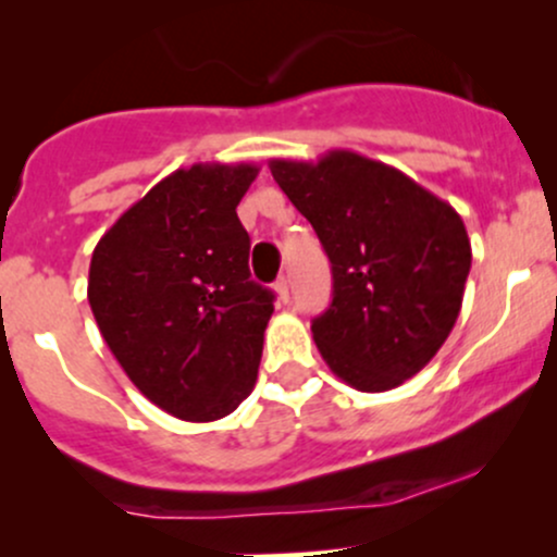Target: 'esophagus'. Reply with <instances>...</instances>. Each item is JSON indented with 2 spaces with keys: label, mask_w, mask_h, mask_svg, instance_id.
<instances>
[{
  "label": "esophagus",
  "mask_w": 557,
  "mask_h": 557,
  "mask_svg": "<svg viewBox=\"0 0 557 557\" xmlns=\"http://www.w3.org/2000/svg\"><path fill=\"white\" fill-rule=\"evenodd\" d=\"M273 289H276V297L281 299V302H289V281L281 276L276 284H273Z\"/></svg>",
  "instance_id": "1"
}]
</instances>
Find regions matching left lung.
Returning a JSON list of instances; mask_svg holds the SVG:
<instances>
[{
  "instance_id": "obj_1",
  "label": "left lung",
  "mask_w": 557,
  "mask_h": 557,
  "mask_svg": "<svg viewBox=\"0 0 557 557\" xmlns=\"http://www.w3.org/2000/svg\"><path fill=\"white\" fill-rule=\"evenodd\" d=\"M268 168L331 260L334 295L312 321L321 358L360 392L416 376L463 305L471 242L458 212L397 168L349 149Z\"/></svg>"
}]
</instances>
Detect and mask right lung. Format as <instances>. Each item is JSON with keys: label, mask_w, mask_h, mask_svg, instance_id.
Listing matches in <instances>:
<instances>
[{"label": "right lung", "mask_w": 557, "mask_h": 557, "mask_svg": "<svg viewBox=\"0 0 557 557\" xmlns=\"http://www.w3.org/2000/svg\"><path fill=\"white\" fill-rule=\"evenodd\" d=\"M258 171L178 168L94 247L89 305L110 352L149 403L184 421L234 413L258 379L273 292L249 278L236 215Z\"/></svg>", "instance_id": "obj_1"}]
</instances>
